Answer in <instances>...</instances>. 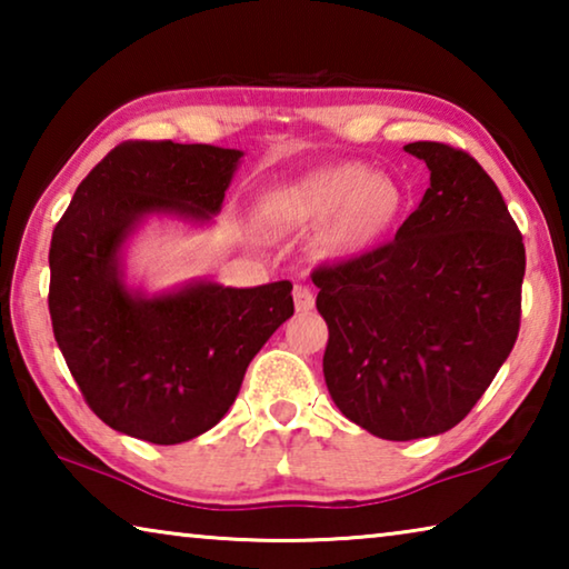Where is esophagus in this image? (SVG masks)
I'll return each mask as SVG.
<instances>
[{
    "label": "esophagus",
    "mask_w": 569,
    "mask_h": 569,
    "mask_svg": "<svg viewBox=\"0 0 569 569\" xmlns=\"http://www.w3.org/2000/svg\"><path fill=\"white\" fill-rule=\"evenodd\" d=\"M293 303H296V311H298V313L311 311V308L316 306V298H313V293H311V288L296 286V288H293Z\"/></svg>",
    "instance_id": "34e87169"
}]
</instances>
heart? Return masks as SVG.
Instances as JSON below:
<instances>
[{
  "mask_svg": "<svg viewBox=\"0 0 569 569\" xmlns=\"http://www.w3.org/2000/svg\"><path fill=\"white\" fill-rule=\"evenodd\" d=\"M407 206L391 176L363 162H339L306 172L266 198L268 223L316 233V250L329 261H353L377 250L397 228Z\"/></svg>",
  "mask_w": 569,
  "mask_h": 569,
  "instance_id": "1",
  "label": "heart"
}]
</instances>
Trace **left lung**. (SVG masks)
Wrapping results in <instances>:
<instances>
[{
  "label": "left lung",
  "mask_w": 569,
  "mask_h": 569,
  "mask_svg": "<svg viewBox=\"0 0 569 569\" xmlns=\"http://www.w3.org/2000/svg\"><path fill=\"white\" fill-rule=\"evenodd\" d=\"M429 188L391 243L321 266L326 387L369 435L409 441L467 417L519 333L525 243L479 162L445 142H409Z\"/></svg>",
  "instance_id": "obj_1"
}]
</instances>
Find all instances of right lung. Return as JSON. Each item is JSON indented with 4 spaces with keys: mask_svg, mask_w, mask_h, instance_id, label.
Masks as SVG:
<instances>
[{
    "mask_svg": "<svg viewBox=\"0 0 569 569\" xmlns=\"http://www.w3.org/2000/svg\"><path fill=\"white\" fill-rule=\"evenodd\" d=\"M243 150L122 142L74 190L50 246V316L84 401L120 435L190 441L226 417L248 363L293 316L291 283L196 278L150 293L124 248L150 218L206 228Z\"/></svg>",
    "mask_w": 569,
    "mask_h": 569,
    "instance_id": "obj_1",
    "label": "right lung"
}]
</instances>
